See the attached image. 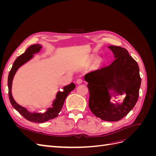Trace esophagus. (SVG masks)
<instances>
[{
  "label": "esophagus",
  "instance_id": "34e87169",
  "mask_svg": "<svg viewBox=\"0 0 156 156\" xmlns=\"http://www.w3.org/2000/svg\"><path fill=\"white\" fill-rule=\"evenodd\" d=\"M82 83H83V80L81 79H78L76 81V83L77 84H81Z\"/></svg>",
  "mask_w": 156,
  "mask_h": 156
}]
</instances>
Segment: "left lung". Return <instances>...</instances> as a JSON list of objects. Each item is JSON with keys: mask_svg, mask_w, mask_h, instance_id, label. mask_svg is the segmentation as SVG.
Segmentation results:
<instances>
[{"mask_svg": "<svg viewBox=\"0 0 156 156\" xmlns=\"http://www.w3.org/2000/svg\"><path fill=\"white\" fill-rule=\"evenodd\" d=\"M108 48L116 59L107 66L87 73L84 79L88 83V106L92 112L103 120L115 122L123 119L135 105L141 79L138 64L128 51L119 46L111 45ZM109 89L126 94L122 105L115 106L110 102Z\"/></svg>", "mask_w": 156, "mask_h": 156, "instance_id": "left-lung-1", "label": "left lung"}]
</instances>
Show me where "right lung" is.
Instances as JSON below:
<instances>
[{"mask_svg":"<svg viewBox=\"0 0 156 156\" xmlns=\"http://www.w3.org/2000/svg\"><path fill=\"white\" fill-rule=\"evenodd\" d=\"M41 48V46L39 44L31 45L26 50L24 53L22 54L20 56H18L12 66V68L10 71L8 78V95L12 105L25 119L30 122H36V123H42V122H45L48 120L54 119L56 117H57L58 113L62 110L66 98L68 94L75 88L74 83H71L69 85L64 87L63 91L58 92L57 95H56V99L53 103V107L49 108L47 111V112L44 113V114L29 112L25 108L18 105L15 101L12 95V83L14 75H15L17 70L21 66L27 62L28 60H29L32 57L33 54L39 52Z\"/></svg>","mask_w":156,"mask_h":156,"instance_id":"add662e5","label":"right lung"}]
</instances>
